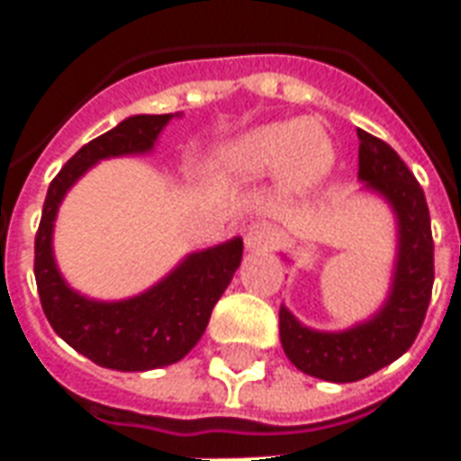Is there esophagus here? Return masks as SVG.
Returning a JSON list of instances; mask_svg holds the SVG:
<instances>
[{"label":"esophagus","instance_id":"34e87169","mask_svg":"<svg viewBox=\"0 0 461 461\" xmlns=\"http://www.w3.org/2000/svg\"><path fill=\"white\" fill-rule=\"evenodd\" d=\"M244 244L249 251H264L271 249L276 244V230L269 224H251L247 234H244Z\"/></svg>","mask_w":461,"mask_h":461}]
</instances>
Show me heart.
<instances>
[{
  "mask_svg": "<svg viewBox=\"0 0 461 461\" xmlns=\"http://www.w3.org/2000/svg\"><path fill=\"white\" fill-rule=\"evenodd\" d=\"M333 148L319 121H276L231 138L214 152V170L224 180L281 177L294 192H309L326 180Z\"/></svg>",
  "mask_w": 461,
  "mask_h": 461,
  "instance_id": "1",
  "label": "heart"
}]
</instances>
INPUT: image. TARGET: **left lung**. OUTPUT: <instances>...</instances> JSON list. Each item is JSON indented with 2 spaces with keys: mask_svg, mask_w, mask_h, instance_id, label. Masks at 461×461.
I'll return each mask as SVG.
<instances>
[{
  "mask_svg": "<svg viewBox=\"0 0 461 461\" xmlns=\"http://www.w3.org/2000/svg\"><path fill=\"white\" fill-rule=\"evenodd\" d=\"M357 180L385 200L395 217V264L385 301L370 319L343 330L309 329L286 306L279 311L286 357L301 373L329 383H356L402 356L422 329L435 284L425 192L387 142L366 131H357Z\"/></svg>",
  "mask_w": 461,
  "mask_h": 461,
  "instance_id": "8db88e82",
  "label": "left lung"
}]
</instances>
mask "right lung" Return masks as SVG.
Segmentation results:
<instances>
[{
  "mask_svg": "<svg viewBox=\"0 0 461 461\" xmlns=\"http://www.w3.org/2000/svg\"><path fill=\"white\" fill-rule=\"evenodd\" d=\"M180 115L140 113L125 118L113 131L98 135L76 152L46 192L34 244L41 309L59 339L101 367L142 373L182 360L202 339L214 303L241 264L244 244L241 237H234L217 247L192 251L150 289L121 301L88 299L71 289L59 271L54 221L66 192L101 160L155 150L165 125Z\"/></svg>",
  "mask_w": 461,
  "mask_h": 461,
  "instance_id": "add662e5",
  "label": "right lung"
}]
</instances>
